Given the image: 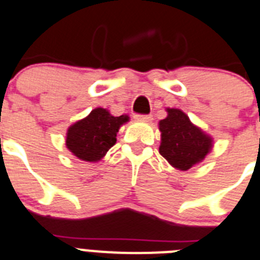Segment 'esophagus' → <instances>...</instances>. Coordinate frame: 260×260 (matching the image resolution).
Returning <instances> with one entry per match:
<instances>
[{
    "label": "esophagus",
    "mask_w": 260,
    "mask_h": 260,
    "mask_svg": "<svg viewBox=\"0 0 260 260\" xmlns=\"http://www.w3.org/2000/svg\"><path fill=\"white\" fill-rule=\"evenodd\" d=\"M137 120H143V121H150L152 120V115H136Z\"/></svg>",
    "instance_id": "obj_1"
}]
</instances>
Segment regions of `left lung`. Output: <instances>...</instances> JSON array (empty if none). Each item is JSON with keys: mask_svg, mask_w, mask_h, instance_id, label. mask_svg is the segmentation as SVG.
I'll use <instances>...</instances> for the list:
<instances>
[{"mask_svg": "<svg viewBox=\"0 0 260 260\" xmlns=\"http://www.w3.org/2000/svg\"><path fill=\"white\" fill-rule=\"evenodd\" d=\"M160 154L180 171H187L202 161L211 149V139L190 123L182 111L168 108L160 121Z\"/></svg>", "mask_w": 260, "mask_h": 260, "instance_id": "left-lung-1", "label": "left lung"}]
</instances>
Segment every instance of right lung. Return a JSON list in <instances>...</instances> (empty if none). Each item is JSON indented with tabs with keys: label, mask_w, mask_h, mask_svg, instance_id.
Wrapping results in <instances>:
<instances>
[{
	"label": "right lung",
	"mask_w": 260,
	"mask_h": 260,
	"mask_svg": "<svg viewBox=\"0 0 260 260\" xmlns=\"http://www.w3.org/2000/svg\"><path fill=\"white\" fill-rule=\"evenodd\" d=\"M128 116H112L104 108L91 111L86 119L76 121L67 131L66 145L70 152L83 161L100 160L116 143V134Z\"/></svg>",
	"instance_id": "1"
}]
</instances>
